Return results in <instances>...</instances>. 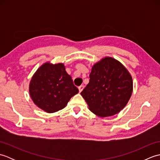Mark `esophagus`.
I'll return each instance as SVG.
<instances>
[{
	"label": "esophagus",
	"mask_w": 160,
	"mask_h": 160,
	"mask_svg": "<svg viewBox=\"0 0 160 160\" xmlns=\"http://www.w3.org/2000/svg\"><path fill=\"white\" fill-rule=\"evenodd\" d=\"M84 87L83 85H80L79 87H78V90H79V92H80V93L84 89Z\"/></svg>",
	"instance_id": "obj_1"
}]
</instances>
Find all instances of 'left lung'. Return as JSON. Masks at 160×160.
I'll list each match as a JSON object with an SVG mask.
<instances>
[{
	"label": "left lung",
	"mask_w": 160,
	"mask_h": 160,
	"mask_svg": "<svg viewBox=\"0 0 160 160\" xmlns=\"http://www.w3.org/2000/svg\"><path fill=\"white\" fill-rule=\"evenodd\" d=\"M89 78L81 96L91 112L104 118L123 109L132 92V77L123 64L105 57L92 67Z\"/></svg>",
	"instance_id": "1"
}]
</instances>
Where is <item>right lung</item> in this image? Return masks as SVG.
<instances>
[{
  "label": "right lung",
  "mask_w": 160,
  "mask_h": 160,
  "mask_svg": "<svg viewBox=\"0 0 160 160\" xmlns=\"http://www.w3.org/2000/svg\"><path fill=\"white\" fill-rule=\"evenodd\" d=\"M29 94L37 107L47 113L62 109L78 93L64 64L45 62L40 66L29 83Z\"/></svg>",
  "instance_id": "right-lung-1"
}]
</instances>
